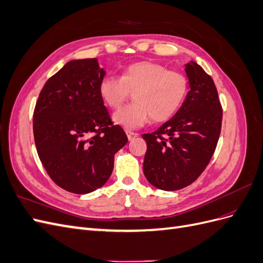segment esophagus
Masks as SVG:
<instances>
[{
	"label": "esophagus",
	"mask_w": 263,
	"mask_h": 263,
	"mask_svg": "<svg viewBox=\"0 0 263 263\" xmlns=\"http://www.w3.org/2000/svg\"><path fill=\"white\" fill-rule=\"evenodd\" d=\"M126 135H127V137H128V140H134L135 138L138 136L137 133H134V132H130V130H127Z\"/></svg>",
	"instance_id": "esophagus-1"
}]
</instances>
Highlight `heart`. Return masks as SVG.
<instances>
[{
  "mask_svg": "<svg viewBox=\"0 0 263 263\" xmlns=\"http://www.w3.org/2000/svg\"><path fill=\"white\" fill-rule=\"evenodd\" d=\"M189 91L185 74L158 62L140 61L126 67L121 78L106 76L99 85L100 97L112 109L121 107L134 93V104L113 115L116 125L137 129L150 118L168 121L184 102Z\"/></svg>",
  "mask_w": 263,
  "mask_h": 263,
  "instance_id": "obj_1",
  "label": "heart"
}]
</instances>
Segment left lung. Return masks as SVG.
<instances>
[{
  "mask_svg": "<svg viewBox=\"0 0 263 263\" xmlns=\"http://www.w3.org/2000/svg\"><path fill=\"white\" fill-rule=\"evenodd\" d=\"M185 72L191 90L177 114L155 133L142 135L145 177L163 191L183 189L200 177L220 135L222 109L213 79L193 61Z\"/></svg>",
  "mask_w": 263,
  "mask_h": 263,
  "instance_id": "8db88e82",
  "label": "left lung"
}]
</instances>
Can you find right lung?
<instances>
[{
    "instance_id": "1",
    "label": "right lung",
    "mask_w": 263,
    "mask_h": 263,
    "mask_svg": "<svg viewBox=\"0 0 263 263\" xmlns=\"http://www.w3.org/2000/svg\"><path fill=\"white\" fill-rule=\"evenodd\" d=\"M98 59L67 62L39 93L33 129L39 159L61 189L86 194L106 183L128 138L101 99Z\"/></svg>"
}]
</instances>
